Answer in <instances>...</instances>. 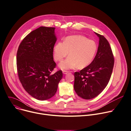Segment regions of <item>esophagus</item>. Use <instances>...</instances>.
<instances>
[{"label": "esophagus", "mask_w": 131, "mask_h": 131, "mask_svg": "<svg viewBox=\"0 0 131 131\" xmlns=\"http://www.w3.org/2000/svg\"><path fill=\"white\" fill-rule=\"evenodd\" d=\"M63 74H67L69 72L68 71H63Z\"/></svg>", "instance_id": "esophagus-1"}]
</instances>
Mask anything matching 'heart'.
I'll use <instances>...</instances> for the list:
<instances>
[{"label": "heart", "mask_w": 131, "mask_h": 131, "mask_svg": "<svg viewBox=\"0 0 131 131\" xmlns=\"http://www.w3.org/2000/svg\"><path fill=\"white\" fill-rule=\"evenodd\" d=\"M97 50L95 42L81 35L67 37L63 42H58L53 48L54 58L57 61L64 60L59 64L62 70L73 69L78 66L83 68L91 63Z\"/></svg>", "instance_id": "1"}]
</instances>
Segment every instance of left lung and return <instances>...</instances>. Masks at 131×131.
<instances>
[{
	"label": "left lung",
	"instance_id": "obj_1",
	"mask_svg": "<svg viewBox=\"0 0 131 131\" xmlns=\"http://www.w3.org/2000/svg\"><path fill=\"white\" fill-rule=\"evenodd\" d=\"M99 38L96 54L88 66L74 73V89L84 99H93L107 86L112 75L114 60L110 44L103 36L95 32Z\"/></svg>",
	"mask_w": 131,
	"mask_h": 131
}]
</instances>
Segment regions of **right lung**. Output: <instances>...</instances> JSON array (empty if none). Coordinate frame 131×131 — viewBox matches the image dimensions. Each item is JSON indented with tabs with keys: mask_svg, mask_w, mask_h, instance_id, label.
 Masks as SVG:
<instances>
[{
	"mask_svg": "<svg viewBox=\"0 0 131 131\" xmlns=\"http://www.w3.org/2000/svg\"><path fill=\"white\" fill-rule=\"evenodd\" d=\"M54 30L46 27L35 30L23 40L17 53L20 81L27 92L39 100L53 97L63 76L61 70L51 74L56 66L53 57Z\"/></svg>",
	"mask_w": 131,
	"mask_h": 131,
	"instance_id": "right-lung-1",
	"label": "right lung"
}]
</instances>
